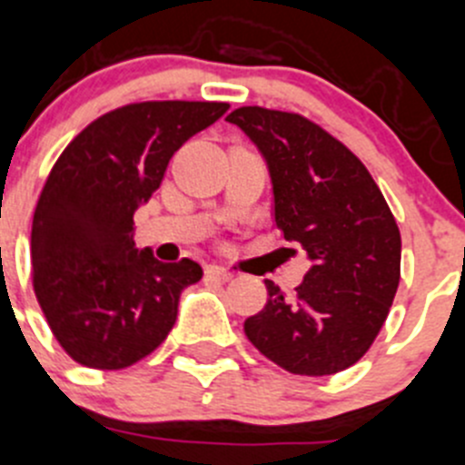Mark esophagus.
<instances>
[{
    "mask_svg": "<svg viewBox=\"0 0 465 465\" xmlns=\"http://www.w3.org/2000/svg\"><path fill=\"white\" fill-rule=\"evenodd\" d=\"M206 277L215 282H229L232 280V272L223 266H206Z\"/></svg>",
    "mask_w": 465,
    "mask_h": 465,
    "instance_id": "34e87169",
    "label": "esophagus"
}]
</instances>
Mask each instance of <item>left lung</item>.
Instances as JSON below:
<instances>
[{"mask_svg":"<svg viewBox=\"0 0 465 465\" xmlns=\"http://www.w3.org/2000/svg\"><path fill=\"white\" fill-rule=\"evenodd\" d=\"M227 121L263 153L277 229L312 259L293 296L266 280V305L242 323L247 340L292 374L349 370L374 344L397 293L392 211L358 155L314 121L259 105Z\"/></svg>","mask_w":465,"mask_h":465,"instance_id":"8db88e82","label":"left lung"}]
</instances>
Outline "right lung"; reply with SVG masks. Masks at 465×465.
<instances>
[{"mask_svg": "<svg viewBox=\"0 0 465 465\" xmlns=\"http://www.w3.org/2000/svg\"><path fill=\"white\" fill-rule=\"evenodd\" d=\"M227 103L146 101L91 121L56 158L32 224V284L52 335L91 370H125L172 331L199 263L134 247L133 215L172 155Z\"/></svg>", "mask_w": 465, "mask_h": 465, "instance_id": "obj_1", "label": "right lung"}]
</instances>
